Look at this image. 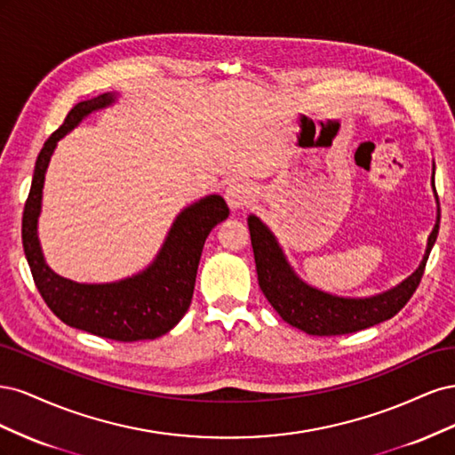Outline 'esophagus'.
<instances>
[{
  "label": "esophagus",
  "mask_w": 455,
  "mask_h": 455,
  "mask_svg": "<svg viewBox=\"0 0 455 455\" xmlns=\"http://www.w3.org/2000/svg\"><path fill=\"white\" fill-rule=\"evenodd\" d=\"M252 197V189L246 184H231L228 188V204L231 211H237L241 206L251 201Z\"/></svg>",
  "instance_id": "obj_1"
}]
</instances>
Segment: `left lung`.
<instances>
[{
  "label": "left lung",
  "mask_w": 455,
  "mask_h": 455,
  "mask_svg": "<svg viewBox=\"0 0 455 455\" xmlns=\"http://www.w3.org/2000/svg\"><path fill=\"white\" fill-rule=\"evenodd\" d=\"M431 186L436 199V222L429 239H427V249L419 266L403 283H398L389 291L363 298L330 294L306 283L291 266L275 233L256 214H251L249 229L258 284L273 309L281 315V319L311 336H341L379 324L401 311L411 294L416 292L423 277L427 258H429L438 235L440 206L435 189V161Z\"/></svg>",
  "instance_id": "8db88e82"
}]
</instances>
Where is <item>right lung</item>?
Instances as JSON below:
<instances>
[{
  "instance_id": "obj_1",
  "label": "right lung",
  "mask_w": 455,
  "mask_h": 455,
  "mask_svg": "<svg viewBox=\"0 0 455 455\" xmlns=\"http://www.w3.org/2000/svg\"><path fill=\"white\" fill-rule=\"evenodd\" d=\"M117 99L119 92H104L79 102L41 148L24 204L22 246L41 298L64 324L116 341L156 339L171 332L189 309L204 241L229 216L224 197L206 196L188 204L174 218L154 261L114 283H77L54 273L37 235L45 174L59 140Z\"/></svg>"
}]
</instances>
